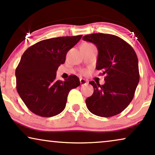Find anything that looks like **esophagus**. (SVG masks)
<instances>
[{"label": "esophagus", "instance_id": "obj_1", "mask_svg": "<svg viewBox=\"0 0 155 155\" xmlns=\"http://www.w3.org/2000/svg\"><path fill=\"white\" fill-rule=\"evenodd\" d=\"M80 84L81 85H87L88 84V81L84 79H80Z\"/></svg>", "mask_w": 155, "mask_h": 155}]
</instances>
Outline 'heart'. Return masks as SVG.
I'll list each match as a JSON object with an SVG mask.
<instances>
[{
  "instance_id": "heart-1",
  "label": "heart",
  "mask_w": 155,
  "mask_h": 155,
  "mask_svg": "<svg viewBox=\"0 0 155 155\" xmlns=\"http://www.w3.org/2000/svg\"><path fill=\"white\" fill-rule=\"evenodd\" d=\"M87 44V45H91V44Z\"/></svg>"
}]
</instances>
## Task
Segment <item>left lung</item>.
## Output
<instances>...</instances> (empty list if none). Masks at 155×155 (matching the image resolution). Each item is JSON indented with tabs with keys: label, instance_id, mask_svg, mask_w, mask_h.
<instances>
[{
	"label": "left lung",
	"instance_id": "obj_1",
	"mask_svg": "<svg viewBox=\"0 0 155 155\" xmlns=\"http://www.w3.org/2000/svg\"><path fill=\"white\" fill-rule=\"evenodd\" d=\"M98 49L96 68L105 75V83L89 82L94 93L86 99L92 114L109 117L121 113L130 104L140 81L138 58L130 44L111 34H93L83 37Z\"/></svg>",
	"mask_w": 155,
	"mask_h": 155
}]
</instances>
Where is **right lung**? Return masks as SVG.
<instances>
[{
    "instance_id": "right-lung-1",
    "label": "right lung",
    "mask_w": 155,
    "mask_h": 155,
    "mask_svg": "<svg viewBox=\"0 0 155 155\" xmlns=\"http://www.w3.org/2000/svg\"><path fill=\"white\" fill-rule=\"evenodd\" d=\"M82 35L62 36L41 41L27 49L15 69L16 89L29 110L41 117L56 116L65 109L70 90L80 85L71 75L56 80V71L64 64L67 52Z\"/></svg>"
}]
</instances>
